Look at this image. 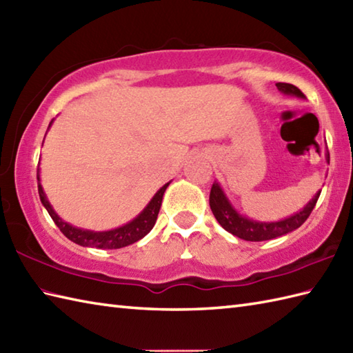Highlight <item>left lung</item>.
Masks as SVG:
<instances>
[{"instance_id": "1", "label": "left lung", "mask_w": 353, "mask_h": 353, "mask_svg": "<svg viewBox=\"0 0 353 353\" xmlns=\"http://www.w3.org/2000/svg\"><path fill=\"white\" fill-rule=\"evenodd\" d=\"M276 86L283 95L296 97V99L305 100L303 92L294 85L276 83ZM325 159L329 163L327 147L325 150ZM320 192L321 190L314 194V197L301 209V211H297L292 215H288L287 219L277 221H258L243 215L234 205H232V201L226 196V192H224L221 185L216 181L212 185L211 194H209V205H211L212 214L216 221H219L221 224V228L224 230H228L229 234L241 238L244 241H267V239L279 238L282 235L290 234L292 230H296L297 228H301L312 212L314 206H316L320 197Z\"/></svg>"}]
</instances>
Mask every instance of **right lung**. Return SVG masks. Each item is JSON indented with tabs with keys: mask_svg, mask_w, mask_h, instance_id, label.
I'll return each mask as SVG.
<instances>
[{
	"mask_svg": "<svg viewBox=\"0 0 353 353\" xmlns=\"http://www.w3.org/2000/svg\"><path fill=\"white\" fill-rule=\"evenodd\" d=\"M52 121H54V119H51L48 130ZM170 183L171 182L165 183L162 188L154 194L153 199L148 201V205L129 223H125L123 226L110 229V230H89V229L77 228V226H72L70 223H66L62 216L54 211V208L51 206L47 194H45L42 188L39 168H37V191H39V197L43 208L47 209L52 221L56 223V226L61 229L62 234L68 239H71L72 243L83 247H97V249H121V247L130 245L144 238L154 226V223L157 220V214H159V209L162 205L163 192L168 188Z\"/></svg>",
	"mask_w": 353,
	"mask_h": 353,
	"instance_id": "add662e5",
	"label": "right lung"
}]
</instances>
